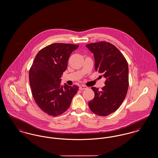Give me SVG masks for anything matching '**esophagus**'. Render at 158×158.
<instances>
[{"mask_svg":"<svg viewBox=\"0 0 158 158\" xmlns=\"http://www.w3.org/2000/svg\"><path fill=\"white\" fill-rule=\"evenodd\" d=\"M87 89V87L85 86V85H81V86H80V87H79V89L81 90H85V89Z\"/></svg>","mask_w":158,"mask_h":158,"instance_id":"esophagus-1","label":"esophagus"}]
</instances>
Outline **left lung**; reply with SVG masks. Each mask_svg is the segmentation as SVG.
Instances as JSON below:
<instances>
[{
	"label": "left lung",
	"instance_id": "left-lung-1",
	"mask_svg": "<svg viewBox=\"0 0 158 158\" xmlns=\"http://www.w3.org/2000/svg\"><path fill=\"white\" fill-rule=\"evenodd\" d=\"M93 53L95 70L103 73L106 78L105 85L99 90L92 87L94 98L89 102L91 111L99 116L114 112L121 105L129 85L128 63L123 53L109 42L92 43L86 44Z\"/></svg>",
	"mask_w": 158,
	"mask_h": 158
}]
</instances>
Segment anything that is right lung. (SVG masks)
<instances>
[{
	"instance_id": "right-lung-1",
	"label": "right lung",
	"mask_w": 158,
	"mask_h": 158,
	"mask_svg": "<svg viewBox=\"0 0 158 158\" xmlns=\"http://www.w3.org/2000/svg\"><path fill=\"white\" fill-rule=\"evenodd\" d=\"M78 44L53 43L36 55L29 71L34 99L44 112L52 116L65 112L78 90L77 85L61 86V76L66 70L71 53Z\"/></svg>"
}]
</instances>
